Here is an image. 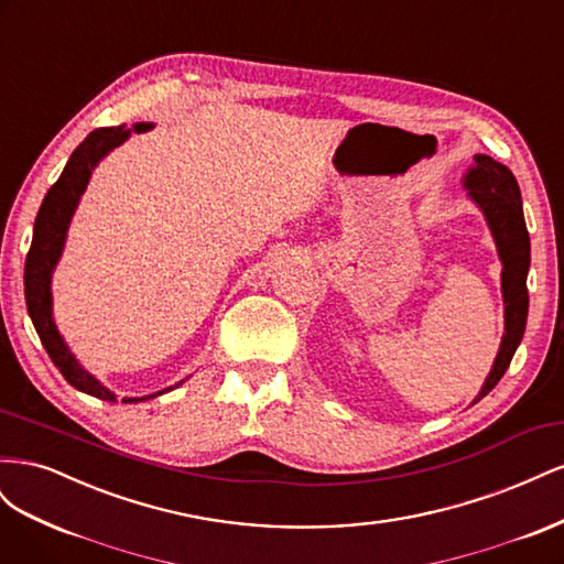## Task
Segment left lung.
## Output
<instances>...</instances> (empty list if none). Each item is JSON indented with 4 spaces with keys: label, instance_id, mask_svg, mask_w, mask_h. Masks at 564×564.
Returning a JSON list of instances; mask_svg holds the SVG:
<instances>
[{
    "label": "left lung",
    "instance_id": "1",
    "mask_svg": "<svg viewBox=\"0 0 564 564\" xmlns=\"http://www.w3.org/2000/svg\"><path fill=\"white\" fill-rule=\"evenodd\" d=\"M468 199L482 212L494 245L501 261V294H503V336L487 379L477 392L475 402H480L487 392L501 381L510 360L520 346L529 296H527V272H529V232L522 214L520 185L510 169L489 155H475L468 172L460 178Z\"/></svg>",
    "mask_w": 564,
    "mask_h": 564
}]
</instances>
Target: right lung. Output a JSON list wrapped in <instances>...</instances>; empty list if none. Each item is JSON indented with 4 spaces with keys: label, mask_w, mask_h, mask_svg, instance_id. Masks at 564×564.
<instances>
[{
    "label": "right lung",
    "mask_w": 564,
    "mask_h": 564,
    "mask_svg": "<svg viewBox=\"0 0 564 564\" xmlns=\"http://www.w3.org/2000/svg\"><path fill=\"white\" fill-rule=\"evenodd\" d=\"M155 124L139 122L133 127H108V129H96L87 139H84L77 150L67 160L61 178L48 187V193L42 202L40 214L35 218V230H32V245L25 259V303L32 324L40 334L42 346L46 348L51 362L58 367L63 379L73 388L87 392L98 400L117 402L115 392L100 383L94 373H89L79 365L75 352L67 348L65 338L61 336L56 322H54V296H51V278H54V270L61 261L65 240H67V228H70V220L79 207V199L87 191L91 181L94 169L100 164V160L108 158L115 148L127 143L131 133H143L150 131ZM183 381L169 386L164 390L152 392V395L143 398H124L122 402H143L150 398L164 395V392L178 388Z\"/></svg>",
    "instance_id": "right-lung-1"
}]
</instances>
